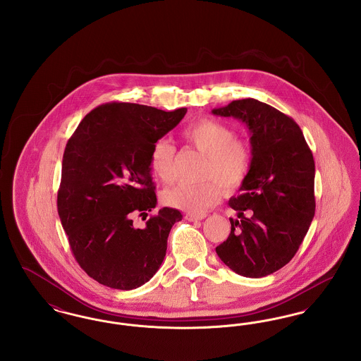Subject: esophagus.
<instances>
[{"instance_id":"obj_1","label":"esophagus","mask_w":361,"mask_h":361,"mask_svg":"<svg viewBox=\"0 0 361 361\" xmlns=\"http://www.w3.org/2000/svg\"><path fill=\"white\" fill-rule=\"evenodd\" d=\"M206 216V214H202V215H196V214H187V215H185V219H187L188 222H197V221H202V219H204Z\"/></svg>"}]
</instances>
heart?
<instances>
[{
  "label": "heart",
  "instance_id": "obj_1",
  "mask_svg": "<svg viewBox=\"0 0 361 361\" xmlns=\"http://www.w3.org/2000/svg\"><path fill=\"white\" fill-rule=\"evenodd\" d=\"M183 137L199 153L206 155L202 166L204 183H178L162 192L166 206L202 215L215 206L226 190H234L247 177L252 166V146L237 137L235 131L221 121L202 119L183 131ZM176 147L166 137L155 140L150 152V168L155 177L164 183L174 177Z\"/></svg>",
  "mask_w": 361,
  "mask_h": 361
}]
</instances>
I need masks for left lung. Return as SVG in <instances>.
Listing matches in <instances>:
<instances>
[{"label":"left lung","instance_id":"8db88e82","mask_svg":"<svg viewBox=\"0 0 361 361\" xmlns=\"http://www.w3.org/2000/svg\"><path fill=\"white\" fill-rule=\"evenodd\" d=\"M212 114L243 121L253 154L238 196L228 202L240 221L230 218V235L216 253L238 275H271L291 261L312 222V153L296 121L268 104L242 99Z\"/></svg>","mask_w":361,"mask_h":361}]
</instances>
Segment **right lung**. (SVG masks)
<instances>
[{"mask_svg":"<svg viewBox=\"0 0 361 361\" xmlns=\"http://www.w3.org/2000/svg\"><path fill=\"white\" fill-rule=\"evenodd\" d=\"M187 108L161 111L133 103L92 109L70 137L58 189V214L70 249L87 276L115 290H134L159 269L178 209L157 206L150 168L155 140L173 130Z\"/></svg>","mask_w":361,"mask_h":361,"instance_id":"1","label":"right lung"}]
</instances>
